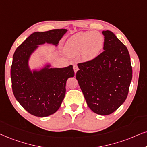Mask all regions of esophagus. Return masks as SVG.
<instances>
[{
    "label": "esophagus",
    "mask_w": 147,
    "mask_h": 147,
    "mask_svg": "<svg viewBox=\"0 0 147 147\" xmlns=\"http://www.w3.org/2000/svg\"><path fill=\"white\" fill-rule=\"evenodd\" d=\"M73 69H74V71H75V72L76 73L77 72V71L78 70H79V67H78V66L77 64H75L73 66Z\"/></svg>",
    "instance_id": "34e87169"
}]
</instances>
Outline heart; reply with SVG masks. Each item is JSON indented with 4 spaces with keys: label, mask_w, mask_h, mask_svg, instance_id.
<instances>
[{
    "label": "heart",
    "mask_w": 147,
    "mask_h": 147,
    "mask_svg": "<svg viewBox=\"0 0 147 147\" xmlns=\"http://www.w3.org/2000/svg\"><path fill=\"white\" fill-rule=\"evenodd\" d=\"M104 42V36L98 31L80 32L68 40L66 51L71 55H75L81 52L84 60H90L100 54Z\"/></svg>",
    "instance_id": "1"
}]
</instances>
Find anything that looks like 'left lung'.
I'll return each instance as SVG.
<instances>
[{
    "mask_svg": "<svg viewBox=\"0 0 147 147\" xmlns=\"http://www.w3.org/2000/svg\"><path fill=\"white\" fill-rule=\"evenodd\" d=\"M102 34L104 51L92 60L79 63L76 79L91 110L107 115L127 98L132 68L125 45L111 31Z\"/></svg>",
    "mask_w": 147,
    "mask_h": 147,
    "instance_id": "8db88e82",
    "label": "left lung"
}]
</instances>
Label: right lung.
<instances>
[{
    "label": "right lung",
    "instance_id": "right-lung-1",
    "mask_svg": "<svg viewBox=\"0 0 147 147\" xmlns=\"http://www.w3.org/2000/svg\"><path fill=\"white\" fill-rule=\"evenodd\" d=\"M66 31L53 29L34 32L15 51L11 67L13 93L22 107L34 116L47 117L58 110L66 94V81L75 76V72L70 65L32 72L28 60L38 45L45 42L57 45Z\"/></svg>",
    "mask_w": 147,
    "mask_h": 147
}]
</instances>
